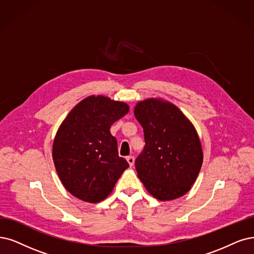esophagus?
<instances>
[{"mask_svg":"<svg viewBox=\"0 0 254 254\" xmlns=\"http://www.w3.org/2000/svg\"><path fill=\"white\" fill-rule=\"evenodd\" d=\"M127 161L128 162L129 166H133L135 163V158L133 156H128V157H127Z\"/></svg>","mask_w":254,"mask_h":254,"instance_id":"esophagus-1","label":"esophagus"}]
</instances>
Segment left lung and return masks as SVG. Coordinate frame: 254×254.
Returning a JSON list of instances; mask_svg holds the SVG:
<instances>
[{
    "instance_id": "obj_1",
    "label": "left lung",
    "mask_w": 254,
    "mask_h": 254,
    "mask_svg": "<svg viewBox=\"0 0 254 254\" xmlns=\"http://www.w3.org/2000/svg\"><path fill=\"white\" fill-rule=\"evenodd\" d=\"M134 114L145 141L135 161L138 178L158 200L180 198L190 190L203 162L194 127L173 103L161 99L138 102Z\"/></svg>"
}]
</instances>
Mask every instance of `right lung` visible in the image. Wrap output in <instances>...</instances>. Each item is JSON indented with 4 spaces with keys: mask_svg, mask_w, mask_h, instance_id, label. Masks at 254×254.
I'll list each match as a JSON object with an SVG mask.
<instances>
[{
    "mask_svg": "<svg viewBox=\"0 0 254 254\" xmlns=\"http://www.w3.org/2000/svg\"><path fill=\"white\" fill-rule=\"evenodd\" d=\"M126 102L89 96L75 106L54 138L52 157L60 179L72 195L97 203L106 199L128 167L119 157L117 140L110 132L127 114Z\"/></svg>",
    "mask_w": 254,
    "mask_h": 254,
    "instance_id": "add662e5",
    "label": "right lung"
}]
</instances>
